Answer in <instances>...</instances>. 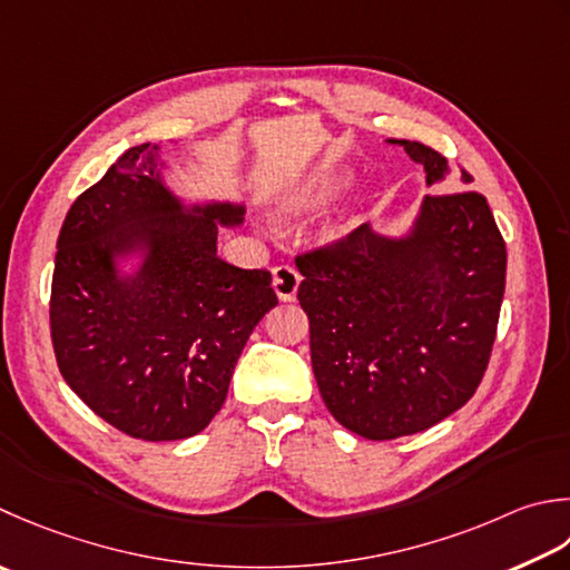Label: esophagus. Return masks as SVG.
<instances>
[{"mask_svg": "<svg viewBox=\"0 0 570 570\" xmlns=\"http://www.w3.org/2000/svg\"><path fill=\"white\" fill-rule=\"evenodd\" d=\"M298 284H301V276H298L294 266H288V264L276 266V269H274V292H276L278 301H284V304L294 301L296 292H298Z\"/></svg>", "mask_w": 570, "mask_h": 570, "instance_id": "1", "label": "esophagus"}]
</instances>
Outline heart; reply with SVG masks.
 Wrapping results in <instances>:
<instances>
[{"label":"heart","instance_id":"b5f03b06","mask_svg":"<svg viewBox=\"0 0 570 570\" xmlns=\"http://www.w3.org/2000/svg\"><path fill=\"white\" fill-rule=\"evenodd\" d=\"M353 173L345 167H321V170L311 173L304 180L288 187L286 193L276 199L274 215L282 222H294L301 217L314 215L326 205H331L345 187L351 185Z\"/></svg>","mask_w":570,"mask_h":570}]
</instances>
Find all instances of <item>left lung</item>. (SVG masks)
I'll list each match as a JSON object with an SVG mask.
<instances>
[{
	"mask_svg": "<svg viewBox=\"0 0 570 570\" xmlns=\"http://www.w3.org/2000/svg\"><path fill=\"white\" fill-rule=\"evenodd\" d=\"M400 145L448 185L450 163L417 140ZM462 183L472 175L462 170ZM321 397L345 430L395 440L438 425L474 395L492 353L507 247L476 193L425 195L410 225L371 222L336 249L296 262Z\"/></svg>",
	"mask_w": 570,
	"mask_h": 570,
	"instance_id": "obj_1",
	"label": "left lung"
}]
</instances>
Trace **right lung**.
<instances>
[{"label":"right lung","instance_id":"right-lung-1","mask_svg":"<svg viewBox=\"0 0 570 570\" xmlns=\"http://www.w3.org/2000/svg\"><path fill=\"white\" fill-rule=\"evenodd\" d=\"M177 145V142H173ZM163 142L120 155L71 205L56 244L51 341L63 381L108 425L148 442L203 432L256 323L266 269L217 256L239 199H185Z\"/></svg>","mask_w":570,"mask_h":570}]
</instances>
